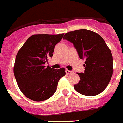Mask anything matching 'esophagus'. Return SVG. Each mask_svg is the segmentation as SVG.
<instances>
[{"mask_svg": "<svg viewBox=\"0 0 123 123\" xmlns=\"http://www.w3.org/2000/svg\"><path fill=\"white\" fill-rule=\"evenodd\" d=\"M66 73L67 74H72L73 72L72 71H71V70H65Z\"/></svg>", "mask_w": 123, "mask_h": 123, "instance_id": "1", "label": "esophagus"}]
</instances>
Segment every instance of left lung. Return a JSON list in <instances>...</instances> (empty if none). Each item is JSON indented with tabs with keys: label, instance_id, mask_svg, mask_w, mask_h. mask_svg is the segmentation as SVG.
<instances>
[{
	"label": "left lung",
	"instance_id": "obj_1",
	"mask_svg": "<svg viewBox=\"0 0 123 123\" xmlns=\"http://www.w3.org/2000/svg\"><path fill=\"white\" fill-rule=\"evenodd\" d=\"M73 43L80 59L85 60L84 73H77L80 81L74 85L79 93L87 96L98 95L106 88L112 72V56L102 37L88 29H79L63 36Z\"/></svg>",
	"mask_w": 123,
	"mask_h": 123
}]
</instances>
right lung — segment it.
I'll return each instance as SVG.
<instances>
[{
    "instance_id": "1",
    "label": "right lung",
    "mask_w": 123,
    "mask_h": 123,
    "mask_svg": "<svg viewBox=\"0 0 123 123\" xmlns=\"http://www.w3.org/2000/svg\"><path fill=\"white\" fill-rule=\"evenodd\" d=\"M63 35L34 34L18 51L14 76L21 91L29 99L39 102L50 98L56 91L60 79L65 75L64 68L56 70L45 66Z\"/></svg>"
}]
</instances>
